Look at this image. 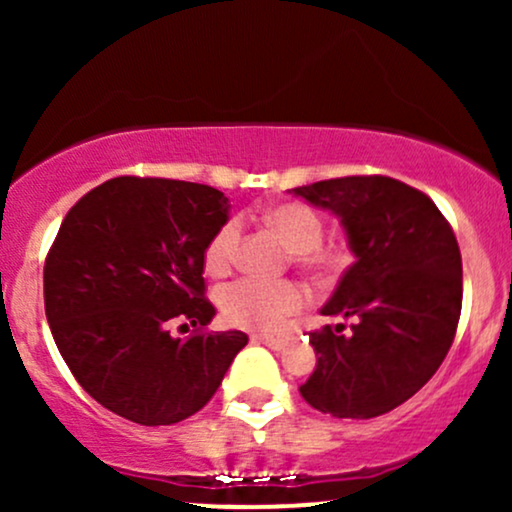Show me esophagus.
Wrapping results in <instances>:
<instances>
[{
  "label": "esophagus",
  "instance_id": "1",
  "mask_svg": "<svg viewBox=\"0 0 512 512\" xmlns=\"http://www.w3.org/2000/svg\"><path fill=\"white\" fill-rule=\"evenodd\" d=\"M252 339H257V342H262L264 346H269V349H274V351H281L286 344H289V339L274 337V334H255Z\"/></svg>",
  "mask_w": 512,
  "mask_h": 512
}]
</instances>
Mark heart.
<instances>
[{
    "instance_id": "obj_1",
    "label": "heart",
    "mask_w": 512,
    "mask_h": 512,
    "mask_svg": "<svg viewBox=\"0 0 512 512\" xmlns=\"http://www.w3.org/2000/svg\"><path fill=\"white\" fill-rule=\"evenodd\" d=\"M264 221L286 240L296 255V262L320 276H337L349 262L344 245H322L325 221L313 207L301 202H284L264 209ZM243 223L228 219L211 236L204 250V267L209 274L228 272L236 260ZM305 291L296 281H260L238 279L219 293L221 313L231 325L250 330H274L286 315L301 310Z\"/></svg>"
}]
</instances>
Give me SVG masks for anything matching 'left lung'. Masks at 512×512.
Returning <instances> with one entry per match:
<instances>
[{
    "label": "left lung",
    "mask_w": 512,
    "mask_h": 512,
    "mask_svg": "<svg viewBox=\"0 0 512 512\" xmlns=\"http://www.w3.org/2000/svg\"><path fill=\"white\" fill-rule=\"evenodd\" d=\"M342 221L356 262L322 315L354 317L349 334L310 332L317 366L301 385L337 419L387 414L424 387L448 356L462 310V257L431 197L385 175L293 187Z\"/></svg>",
    "instance_id": "left-lung-1"
}]
</instances>
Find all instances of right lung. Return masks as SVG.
<instances>
[{
  "instance_id": "right-lung-1",
  "label": "right lung",
  "mask_w": 512,
  "mask_h": 512,
  "mask_svg": "<svg viewBox=\"0 0 512 512\" xmlns=\"http://www.w3.org/2000/svg\"><path fill=\"white\" fill-rule=\"evenodd\" d=\"M228 209L209 185L122 175L64 216L45 260V315L76 383L122 419L170 426L197 414L248 344L238 330L202 332L216 315L204 250ZM173 321L198 330L180 343Z\"/></svg>"
}]
</instances>
